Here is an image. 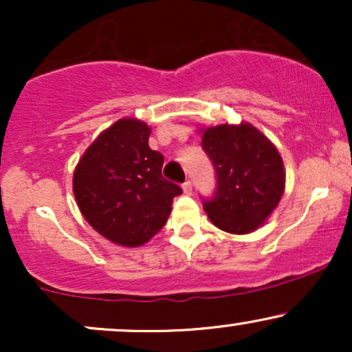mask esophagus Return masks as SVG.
<instances>
[{
  "mask_svg": "<svg viewBox=\"0 0 352 352\" xmlns=\"http://www.w3.org/2000/svg\"><path fill=\"white\" fill-rule=\"evenodd\" d=\"M182 188H184L185 195H192V182L187 180L184 185H182Z\"/></svg>",
  "mask_w": 352,
  "mask_h": 352,
  "instance_id": "obj_1",
  "label": "esophagus"
}]
</instances>
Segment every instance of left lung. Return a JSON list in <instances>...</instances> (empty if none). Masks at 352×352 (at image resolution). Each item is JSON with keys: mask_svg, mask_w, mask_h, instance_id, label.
I'll return each instance as SVG.
<instances>
[{"mask_svg": "<svg viewBox=\"0 0 352 352\" xmlns=\"http://www.w3.org/2000/svg\"><path fill=\"white\" fill-rule=\"evenodd\" d=\"M199 132L217 172V193L204 205L210 221L232 235L254 232L285 193L280 152L250 122L218 124Z\"/></svg>", "mask_w": 352, "mask_h": 352, "instance_id": "obj_1", "label": "left lung"}]
</instances>
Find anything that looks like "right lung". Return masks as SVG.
<instances>
[{"instance_id":"1","label":"right lung","mask_w":352,"mask_h":352,"mask_svg":"<svg viewBox=\"0 0 352 352\" xmlns=\"http://www.w3.org/2000/svg\"><path fill=\"white\" fill-rule=\"evenodd\" d=\"M151 127L124 117L98 135L72 175L78 207L99 235L135 248L162 230L182 188L162 177L164 157L148 147Z\"/></svg>"}]
</instances>
